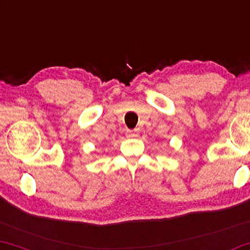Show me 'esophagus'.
Returning a JSON list of instances; mask_svg holds the SVG:
<instances>
[{
	"mask_svg": "<svg viewBox=\"0 0 250 250\" xmlns=\"http://www.w3.org/2000/svg\"><path fill=\"white\" fill-rule=\"evenodd\" d=\"M136 136H137V134H136V131H134V130H128L127 131V137L134 138V137H136Z\"/></svg>",
	"mask_w": 250,
	"mask_h": 250,
	"instance_id": "1",
	"label": "esophagus"
}]
</instances>
